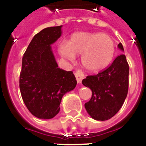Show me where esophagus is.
I'll list each match as a JSON object with an SVG mask.
<instances>
[{
    "instance_id": "esophagus-1",
    "label": "esophagus",
    "mask_w": 146,
    "mask_h": 146,
    "mask_svg": "<svg viewBox=\"0 0 146 146\" xmlns=\"http://www.w3.org/2000/svg\"><path fill=\"white\" fill-rule=\"evenodd\" d=\"M75 77L77 83H81L82 79H83V77H84V74L82 73V72L81 70H77L75 72Z\"/></svg>"
}]
</instances>
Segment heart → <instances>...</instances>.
Segmentation results:
<instances>
[{
    "label": "heart",
    "instance_id": "1",
    "mask_svg": "<svg viewBox=\"0 0 146 146\" xmlns=\"http://www.w3.org/2000/svg\"><path fill=\"white\" fill-rule=\"evenodd\" d=\"M58 52L62 57L74 60L81 55V63L88 72H97L108 66L115 52L110 36L99 32L79 31L73 33L68 43L62 42Z\"/></svg>",
    "mask_w": 146,
    "mask_h": 146
}]
</instances>
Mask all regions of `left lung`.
<instances>
[{
	"mask_svg": "<svg viewBox=\"0 0 146 146\" xmlns=\"http://www.w3.org/2000/svg\"><path fill=\"white\" fill-rule=\"evenodd\" d=\"M118 47L123 52L122 44ZM129 70L126 56L121 54L107 69L82 80V85L92 91L91 99L85 104L91 118L107 121L119 111L128 93Z\"/></svg>",
	"mask_w": 146,
	"mask_h": 146,
	"instance_id": "left-lung-1",
	"label": "left lung"
}]
</instances>
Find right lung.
<instances>
[{
    "label": "right lung",
    "mask_w": 146,
    "mask_h": 146,
    "mask_svg": "<svg viewBox=\"0 0 146 146\" xmlns=\"http://www.w3.org/2000/svg\"><path fill=\"white\" fill-rule=\"evenodd\" d=\"M61 28H46L35 35L22 60V98L31 114L40 119L54 118L63 96L77 86L73 72L58 68L52 52L51 44L60 37Z\"/></svg>",
    "instance_id": "right-lung-1"
}]
</instances>
